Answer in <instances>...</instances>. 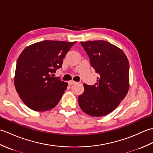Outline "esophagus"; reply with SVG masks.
<instances>
[{"label": "esophagus", "mask_w": 153, "mask_h": 153, "mask_svg": "<svg viewBox=\"0 0 153 153\" xmlns=\"http://www.w3.org/2000/svg\"><path fill=\"white\" fill-rule=\"evenodd\" d=\"M75 83H76V82H74V81H73V80L68 82V84H69L70 85H74V84H75Z\"/></svg>", "instance_id": "34e87169"}]
</instances>
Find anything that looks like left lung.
Returning <instances> with one entry per match:
<instances>
[{
	"label": "left lung",
	"mask_w": 153,
	"mask_h": 153,
	"mask_svg": "<svg viewBox=\"0 0 153 153\" xmlns=\"http://www.w3.org/2000/svg\"><path fill=\"white\" fill-rule=\"evenodd\" d=\"M80 43L99 77L93 85L84 84V92L78 97L79 105L90 116H105L113 111L128 93V60L121 49L107 41Z\"/></svg>",
	"instance_id": "8db88e82"
}]
</instances>
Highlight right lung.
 Listing matches in <instances>:
<instances>
[{"mask_svg": "<svg viewBox=\"0 0 153 153\" xmlns=\"http://www.w3.org/2000/svg\"><path fill=\"white\" fill-rule=\"evenodd\" d=\"M76 42L43 41L26 47L16 63L14 85L25 105L35 111L56 106L68 83L54 73L62 67L63 58Z\"/></svg>", "mask_w": 153, "mask_h": 153, "instance_id": "1", "label": "right lung"}]
</instances>
